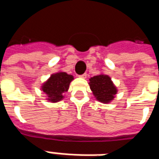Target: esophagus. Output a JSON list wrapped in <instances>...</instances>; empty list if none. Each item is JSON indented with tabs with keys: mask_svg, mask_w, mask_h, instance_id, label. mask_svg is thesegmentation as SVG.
Masks as SVG:
<instances>
[{
	"mask_svg": "<svg viewBox=\"0 0 159 159\" xmlns=\"http://www.w3.org/2000/svg\"><path fill=\"white\" fill-rule=\"evenodd\" d=\"M78 77H81V78H86V77H87V74H86V73H84V74L80 75V76H78Z\"/></svg>",
	"mask_w": 159,
	"mask_h": 159,
	"instance_id": "obj_1",
	"label": "esophagus"
}]
</instances>
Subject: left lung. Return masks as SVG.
<instances>
[{"mask_svg":"<svg viewBox=\"0 0 159 159\" xmlns=\"http://www.w3.org/2000/svg\"><path fill=\"white\" fill-rule=\"evenodd\" d=\"M89 81L90 88L98 102L108 104L116 97L118 90L108 75L99 74L91 77Z\"/></svg>","mask_w":159,"mask_h":159,"instance_id":"obj_1","label":"left lung"}]
</instances>
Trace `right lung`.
<instances>
[{
    "label": "right lung",
    "instance_id": "obj_1",
    "mask_svg": "<svg viewBox=\"0 0 159 159\" xmlns=\"http://www.w3.org/2000/svg\"><path fill=\"white\" fill-rule=\"evenodd\" d=\"M73 78L72 75L64 72H57L50 76L41 86V91L45 93L47 101L56 103L64 98V93L68 91L70 82Z\"/></svg>",
    "mask_w": 159,
    "mask_h": 159
}]
</instances>
